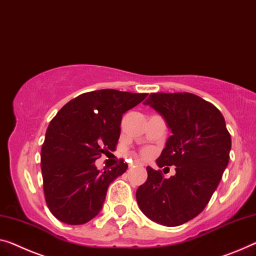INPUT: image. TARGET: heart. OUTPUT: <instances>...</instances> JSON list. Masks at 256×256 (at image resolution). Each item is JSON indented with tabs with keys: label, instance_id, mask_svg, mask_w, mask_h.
Here are the masks:
<instances>
[{
	"label": "heart",
	"instance_id": "obj_1",
	"mask_svg": "<svg viewBox=\"0 0 256 256\" xmlns=\"http://www.w3.org/2000/svg\"><path fill=\"white\" fill-rule=\"evenodd\" d=\"M141 155L144 156V158H150V156L152 155V150L150 148H146V150H144L142 152H141Z\"/></svg>",
	"mask_w": 256,
	"mask_h": 256
}]
</instances>
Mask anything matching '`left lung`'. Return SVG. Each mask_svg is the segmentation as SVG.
Segmentation results:
<instances>
[{"label":"left lung","instance_id":"obj_1","mask_svg":"<svg viewBox=\"0 0 256 256\" xmlns=\"http://www.w3.org/2000/svg\"><path fill=\"white\" fill-rule=\"evenodd\" d=\"M166 118L172 136L158 166H176L166 179L147 166V180L136 190L144 215L166 226L196 217L218 186L230 160L231 136L218 109L192 93H152L144 102Z\"/></svg>","mask_w":256,"mask_h":256}]
</instances>
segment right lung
<instances>
[{
    "label": "right lung",
    "mask_w": 256,
    "mask_h": 256,
    "mask_svg": "<svg viewBox=\"0 0 256 256\" xmlns=\"http://www.w3.org/2000/svg\"><path fill=\"white\" fill-rule=\"evenodd\" d=\"M147 93L100 90L80 94L56 114L41 148L44 193L60 222L79 226L100 212L109 185L128 169L123 158L101 172L94 162L116 150L123 114Z\"/></svg>",
    "instance_id": "right-lung-1"
}]
</instances>
